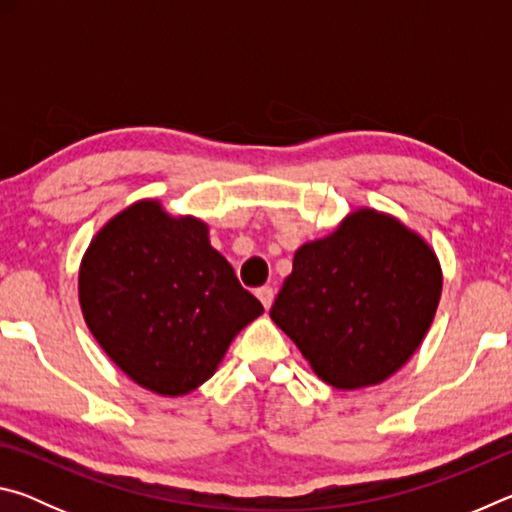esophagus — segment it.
Here are the masks:
<instances>
[{"mask_svg":"<svg viewBox=\"0 0 512 512\" xmlns=\"http://www.w3.org/2000/svg\"><path fill=\"white\" fill-rule=\"evenodd\" d=\"M257 298H259V302H262L266 309H271L273 298H275V291L271 287H262V289H257Z\"/></svg>","mask_w":512,"mask_h":512,"instance_id":"esophagus-1","label":"esophagus"}]
</instances>
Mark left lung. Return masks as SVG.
I'll return each mask as SVG.
<instances>
[{
  "label": "left lung",
  "instance_id": "8db88e82",
  "mask_svg": "<svg viewBox=\"0 0 512 512\" xmlns=\"http://www.w3.org/2000/svg\"><path fill=\"white\" fill-rule=\"evenodd\" d=\"M440 291L443 268L427 239L393 214L359 207L296 250L271 318L325 384L359 391L413 357Z\"/></svg>",
  "mask_w": 512,
  "mask_h": 512
}]
</instances>
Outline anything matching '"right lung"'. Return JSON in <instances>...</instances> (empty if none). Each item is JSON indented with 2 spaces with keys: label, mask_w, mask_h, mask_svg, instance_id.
Here are the masks:
<instances>
[{
  "label": "right lung",
  "mask_w": 512,
  "mask_h": 512,
  "mask_svg": "<svg viewBox=\"0 0 512 512\" xmlns=\"http://www.w3.org/2000/svg\"><path fill=\"white\" fill-rule=\"evenodd\" d=\"M85 325L137 386L164 397L196 391L230 343L264 314L210 244V225L160 198L117 212L79 266Z\"/></svg>",
  "instance_id": "1"
}]
</instances>
